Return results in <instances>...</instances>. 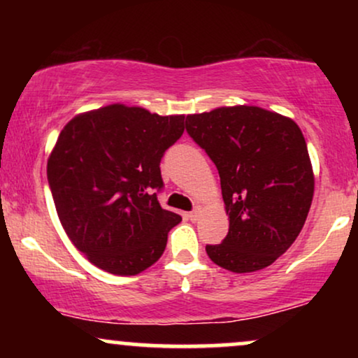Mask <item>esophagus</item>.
<instances>
[{
    "label": "esophagus",
    "instance_id": "obj_1",
    "mask_svg": "<svg viewBox=\"0 0 358 358\" xmlns=\"http://www.w3.org/2000/svg\"><path fill=\"white\" fill-rule=\"evenodd\" d=\"M187 217H189V220L190 222H197L199 220V217H200V210L199 208H195L194 212H190V213H187Z\"/></svg>",
    "mask_w": 358,
    "mask_h": 358
}]
</instances>
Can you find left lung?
I'll return each mask as SVG.
<instances>
[{
  "label": "left lung",
  "instance_id": "left-lung-1",
  "mask_svg": "<svg viewBox=\"0 0 358 358\" xmlns=\"http://www.w3.org/2000/svg\"><path fill=\"white\" fill-rule=\"evenodd\" d=\"M185 129L217 166L229 229L205 248L217 266L256 272L277 261L300 234L315 174L300 127L257 106L187 115Z\"/></svg>",
  "mask_w": 358,
  "mask_h": 358
}]
</instances>
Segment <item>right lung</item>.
<instances>
[{"label":"right lung","instance_id":"add662e5","mask_svg":"<svg viewBox=\"0 0 358 358\" xmlns=\"http://www.w3.org/2000/svg\"><path fill=\"white\" fill-rule=\"evenodd\" d=\"M185 115L110 104L63 127L47 161L60 223L87 261L114 275H136L163 256L180 220L161 208L159 163L184 134Z\"/></svg>","mask_w":358,"mask_h":358}]
</instances>
